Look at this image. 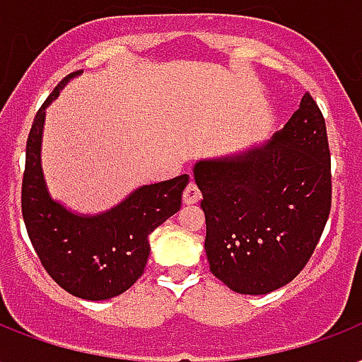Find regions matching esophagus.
I'll return each instance as SVG.
<instances>
[{
	"mask_svg": "<svg viewBox=\"0 0 362 362\" xmlns=\"http://www.w3.org/2000/svg\"><path fill=\"white\" fill-rule=\"evenodd\" d=\"M200 198H202L200 189H198L194 183L187 185V189H185V192H183L185 204H196V202H200Z\"/></svg>",
	"mask_w": 362,
	"mask_h": 362,
	"instance_id": "1",
	"label": "esophagus"
}]
</instances>
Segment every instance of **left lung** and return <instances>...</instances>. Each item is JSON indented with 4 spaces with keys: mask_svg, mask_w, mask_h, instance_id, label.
I'll return each mask as SVG.
<instances>
[{
    "mask_svg": "<svg viewBox=\"0 0 362 362\" xmlns=\"http://www.w3.org/2000/svg\"><path fill=\"white\" fill-rule=\"evenodd\" d=\"M206 213L209 270L240 295L293 281L312 257L330 211V153L321 109L302 96L266 143L192 168Z\"/></svg>",
    "mask_w": 362,
    "mask_h": 362,
    "instance_id": "obj_1",
    "label": "left lung"
}]
</instances>
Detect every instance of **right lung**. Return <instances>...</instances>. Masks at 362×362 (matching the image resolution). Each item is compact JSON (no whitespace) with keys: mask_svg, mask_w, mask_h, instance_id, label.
Wrapping results in <instances>:
<instances>
[{"mask_svg":"<svg viewBox=\"0 0 362 362\" xmlns=\"http://www.w3.org/2000/svg\"><path fill=\"white\" fill-rule=\"evenodd\" d=\"M81 74L62 79L33 119L22 179V217L41 264L62 288L85 300H107L141 277L151 253L149 234L179 211L189 175L137 187L98 215L75 213L54 200L41 166L45 111Z\"/></svg>","mask_w":362,"mask_h":362,"instance_id":"add662e5","label":"right lung"}]
</instances>
